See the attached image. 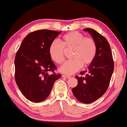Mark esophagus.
I'll use <instances>...</instances> for the list:
<instances>
[{
    "label": "esophagus",
    "instance_id": "esophagus-1",
    "mask_svg": "<svg viewBox=\"0 0 127 127\" xmlns=\"http://www.w3.org/2000/svg\"><path fill=\"white\" fill-rule=\"evenodd\" d=\"M62 76H63V77H64V78H67V79L70 78V77H71L70 76H67V75H63Z\"/></svg>",
    "mask_w": 127,
    "mask_h": 127
}]
</instances>
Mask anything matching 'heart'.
Wrapping results in <instances>:
<instances>
[{"instance_id":"b5f03b06","label":"heart","mask_w":127,"mask_h":127,"mask_svg":"<svg viewBox=\"0 0 127 127\" xmlns=\"http://www.w3.org/2000/svg\"><path fill=\"white\" fill-rule=\"evenodd\" d=\"M64 48L73 49L71 57L60 68V71L66 74H72L94 62L97 51L95 41L90 37H85L77 31L70 32L62 37V44L53 41L48 49L50 57L53 62L60 64L64 60Z\"/></svg>"}]
</instances>
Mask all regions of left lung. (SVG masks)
<instances>
[{
	"instance_id": "8db88e82",
	"label": "left lung",
	"mask_w": 127,
	"mask_h": 127,
	"mask_svg": "<svg viewBox=\"0 0 127 127\" xmlns=\"http://www.w3.org/2000/svg\"><path fill=\"white\" fill-rule=\"evenodd\" d=\"M95 41L97 51L94 62L88 69L80 72L81 76H75L77 85L72 89L76 98L84 103L95 101L106 92L114 68V60L107 39L95 30L84 29Z\"/></svg>"
}]
</instances>
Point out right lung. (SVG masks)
Listing matches in <instances>:
<instances>
[{"label":"right lung","instance_id":"obj_1","mask_svg":"<svg viewBox=\"0 0 127 127\" xmlns=\"http://www.w3.org/2000/svg\"><path fill=\"white\" fill-rule=\"evenodd\" d=\"M61 33L48 30L32 32L23 40L15 59V77L24 96L34 102L45 100L61 77L48 53L50 44Z\"/></svg>","mask_w":127,"mask_h":127}]
</instances>
